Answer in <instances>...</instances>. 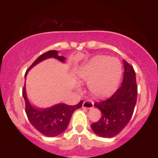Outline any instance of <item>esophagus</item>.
I'll list each match as a JSON object with an SVG mask.
<instances>
[{
  "label": "esophagus",
  "instance_id": "esophagus-1",
  "mask_svg": "<svg viewBox=\"0 0 158 158\" xmlns=\"http://www.w3.org/2000/svg\"><path fill=\"white\" fill-rule=\"evenodd\" d=\"M83 108H87V109H90L94 108V102L90 100L85 101L82 104Z\"/></svg>",
  "mask_w": 158,
  "mask_h": 158
}]
</instances>
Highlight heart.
<instances>
[{
  "label": "heart",
  "mask_w": 158,
  "mask_h": 158,
  "mask_svg": "<svg viewBox=\"0 0 158 158\" xmlns=\"http://www.w3.org/2000/svg\"><path fill=\"white\" fill-rule=\"evenodd\" d=\"M123 69L117 59L96 56L81 64L77 71L79 81L88 83L94 97L102 99L112 95L120 81Z\"/></svg>",
  "instance_id": "obj_1"
}]
</instances>
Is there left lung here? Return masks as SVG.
Instances as JSON below:
<instances>
[{
  "label": "left lung",
  "instance_id": "left-lung-1",
  "mask_svg": "<svg viewBox=\"0 0 158 158\" xmlns=\"http://www.w3.org/2000/svg\"><path fill=\"white\" fill-rule=\"evenodd\" d=\"M122 85L110 98L94 103L102 116L91 124L94 133L102 137H115L127 126L133 115L137 102V86L133 67L126 61Z\"/></svg>",
  "mask_w": 158,
  "mask_h": 158
}]
</instances>
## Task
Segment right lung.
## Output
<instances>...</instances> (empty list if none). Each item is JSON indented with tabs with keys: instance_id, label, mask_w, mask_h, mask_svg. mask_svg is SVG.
Instances as JSON below:
<instances>
[{
	"instance_id": "obj_1",
	"label": "right lung",
	"mask_w": 158,
	"mask_h": 158,
	"mask_svg": "<svg viewBox=\"0 0 158 158\" xmlns=\"http://www.w3.org/2000/svg\"><path fill=\"white\" fill-rule=\"evenodd\" d=\"M49 58H54L62 62H64L65 60L64 56L58 55V51L56 50H50L44 52L28 68L27 71L25 73V79L27 73L30 69L39 62ZM22 94L25 101V111L28 119L37 131L46 137H56L63 133L68 128L72 114L75 110L80 108L83 103L82 100L75 106H68L64 103H61L55 105L50 108L42 109L35 108L30 105L27 97L25 83L23 85Z\"/></svg>"
}]
</instances>
